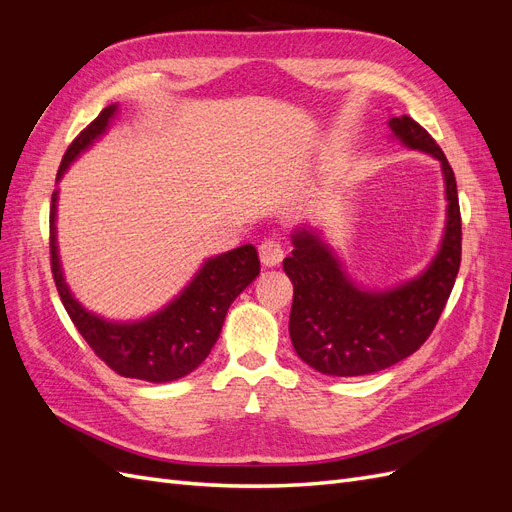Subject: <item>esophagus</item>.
I'll use <instances>...</instances> for the list:
<instances>
[{"label":"esophagus","instance_id":"34e87169","mask_svg":"<svg viewBox=\"0 0 512 512\" xmlns=\"http://www.w3.org/2000/svg\"><path fill=\"white\" fill-rule=\"evenodd\" d=\"M258 254H260L262 265H265V267H277L282 262V258H284V247H282L280 239L269 237V239H265V241L258 245Z\"/></svg>","mask_w":512,"mask_h":512}]
</instances>
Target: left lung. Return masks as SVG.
I'll return each mask as SVG.
<instances>
[{
  "instance_id": "1",
  "label": "left lung",
  "mask_w": 512,
  "mask_h": 512,
  "mask_svg": "<svg viewBox=\"0 0 512 512\" xmlns=\"http://www.w3.org/2000/svg\"><path fill=\"white\" fill-rule=\"evenodd\" d=\"M389 126L410 149L440 160L446 192V226L440 250L414 280L384 292L356 286L320 232H292L294 250L284 271L294 286L290 339L309 367L327 376H365L391 367L425 344L451 297L461 262V213L451 164L431 134L408 117Z\"/></svg>"
}]
</instances>
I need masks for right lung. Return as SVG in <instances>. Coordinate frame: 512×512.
<instances>
[{
	"label": "right lung",
	"instance_id": "add662e5",
	"mask_svg": "<svg viewBox=\"0 0 512 512\" xmlns=\"http://www.w3.org/2000/svg\"><path fill=\"white\" fill-rule=\"evenodd\" d=\"M117 113V104L106 106L89 126L74 138L57 170V181L68 166L91 143L100 138ZM57 192L51 200V271L74 327L89 348L123 378L147 382H173L188 376L203 363L215 346L230 303L250 286L260 273V260L254 245H241L215 258L194 275L177 299L158 314L136 322H111L87 309L72 297L64 280L57 254Z\"/></svg>",
	"mask_w": 512,
	"mask_h": 512
}]
</instances>
